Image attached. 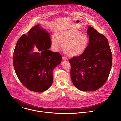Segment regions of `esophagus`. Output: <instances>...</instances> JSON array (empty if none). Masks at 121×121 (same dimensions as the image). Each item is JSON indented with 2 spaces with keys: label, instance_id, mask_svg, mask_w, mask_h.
I'll return each mask as SVG.
<instances>
[{
  "label": "esophagus",
  "instance_id": "1",
  "mask_svg": "<svg viewBox=\"0 0 121 121\" xmlns=\"http://www.w3.org/2000/svg\"><path fill=\"white\" fill-rule=\"evenodd\" d=\"M63 60H65V61H67L68 60V59L65 56H63Z\"/></svg>",
  "mask_w": 121,
  "mask_h": 121
}]
</instances>
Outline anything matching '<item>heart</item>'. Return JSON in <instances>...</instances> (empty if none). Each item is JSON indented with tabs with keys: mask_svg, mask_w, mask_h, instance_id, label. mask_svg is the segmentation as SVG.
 Here are the masks:
<instances>
[{
	"mask_svg": "<svg viewBox=\"0 0 121 121\" xmlns=\"http://www.w3.org/2000/svg\"><path fill=\"white\" fill-rule=\"evenodd\" d=\"M56 36L52 35L51 45L57 49L63 45V51L70 56H76L82 55L87 49L89 39L87 35L76 30L66 29L58 32Z\"/></svg>",
	"mask_w": 121,
	"mask_h": 121,
	"instance_id": "heart-1",
	"label": "heart"
}]
</instances>
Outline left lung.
Wrapping results in <instances>:
<instances>
[{"instance_id":"left-lung-1","label":"left lung","mask_w":121,"mask_h":121,"mask_svg":"<svg viewBox=\"0 0 121 121\" xmlns=\"http://www.w3.org/2000/svg\"><path fill=\"white\" fill-rule=\"evenodd\" d=\"M88 46L81 55L69 60L73 85L83 91H95L106 82L112 65V57L106 37L88 26Z\"/></svg>"}]
</instances>
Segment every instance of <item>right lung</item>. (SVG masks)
<instances>
[{
  "mask_svg": "<svg viewBox=\"0 0 121 121\" xmlns=\"http://www.w3.org/2000/svg\"><path fill=\"white\" fill-rule=\"evenodd\" d=\"M35 45L40 53L31 52ZM51 46L49 33L39 25L23 35L16 44L13 56L15 71L21 83L30 91L44 92L53 83V71L62 57L49 50Z\"/></svg>",
  "mask_w": 121,
  "mask_h": 121,
  "instance_id": "add662e5",
  "label": "right lung"
}]
</instances>
